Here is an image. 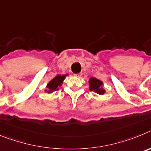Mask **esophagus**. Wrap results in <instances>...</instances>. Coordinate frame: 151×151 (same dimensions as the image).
Returning <instances> with one entry per match:
<instances>
[{"label":"esophagus","mask_w":151,"mask_h":151,"mask_svg":"<svg viewBox=\"0 0 151 151\" xmlns=\"http://www.w3.org/2000/svg\"><path fill=\"white\" fill-rule=\"evenodd\" d=\"M82 73H76V74H74V76L76 77H78V78H80V77L82 76Z\"/></svg>","instance_id":"34e87169"}]
</instances>
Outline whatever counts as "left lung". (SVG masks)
Instances as JSON below:
<instances>
[{
	"mask_svg": "<svg viewBox=\"0 0 151 151\" xmlns=\"http://www.w3.org/2000/svg\"><path fill=\"white\" fill-rule=\"evenodd\" d=\"M89 89L91 91H94L99 94H103L105 92L102 88L103 82L97 78H91L89 80Z\"/></svg>",
	"mask_w": 151,
	"mask_h": 151,
	"instance_id": "left-lung-1",
	"label": "left lung"
}]
</instances>
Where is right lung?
Returning a JSON list of instances; mask_svg holds the SVG:
<instances>
[{"label": "right lung", "mask_w": 151, "mask_h": 151, "mask_svg": "<svg viewBox=\"0 0 151 151\" xmlns=\"http://www.w3.org/2000/svg\"><path fill=\"white\" fill-rule=\"evenodd\" d=\"M66 76V75H63V76H60V75H58L55 78H54L53 79L47 84V92L48 93H51L52 91H54L56 90H59L58 87L60 86L61 84L63 82L64 78Z\"/></svg>", "instance_id": "right-lung-1"}]
</instances>
